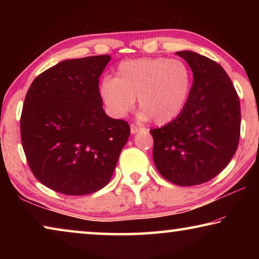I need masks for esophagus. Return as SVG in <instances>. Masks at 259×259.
Listing matches in <instances>:
<instances>
[{
  "label": "esophagus",
  "mask_w": 259,
  "mask_h": 259,
  "mask_svg": "<svg viewBox=\"0 0 259 259\" xmlns=\"http://www.w3.org/2000/svg\"><path fill=\"white\" fill-rule=\"evenodd\" d=\"M142 130H144V128H142V126H138V125H135V124H131L130 125V131H131V134H138L139 131H142Z\"/></svg>",
  "instance_id": "34e87169"
}]
</instances>
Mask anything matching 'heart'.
I'll list each match as a JSON object with an SVG mask.
<instances>
[{"mask_svg": "<svg viewBox=\"0 0 259 259\" xmlns=\"http://www.w3.org/2000/svg\"><path fill=\"white\" fill-rule=\"evenodd\" d=\"M191 87V69L183 60L140 58L120 63L115 77H105L100 82L99 95L109 115L115 119L128 115L137 98L140 119L165 124L182 113Z\"/></svg>", "mask_w": 259, "mask_h": 259, "instance_id": "heart-1", "label": "heart"}]
</instances>
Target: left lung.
I'll use <instances>...</instances> for the list:
<instances>
[{"label": "left lung", "mask_w": 259, "mask_h": 259, "mask_svg": "<svg viewBox=\"0 0 259 259\" xmlns=\"http://www.w3.org/2000/svg\"><path fill=\"white\" fill-rule=\"evenodd\" d=\"M176 54L190 65L193 84L176 119L150 130L153 159L166 181L193 186L216 177L234 156L240 139V100L216 61L193 51Z\"/></svg>", "instance_id": "1"}]
</instances>
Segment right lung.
Returning a JSON list of instances; mask_svg holds the SVG:
<instances>
[{"instance_id":"add662e5","label":"right lung","mask_w":259,"mask_h":259,"mask_svg":"<svg viewBox=\"0 0 259 259\" xmlns=\"http://www.w3.org/2000/svg\"><path fill=\"white\" fill-rule=\"evenodd\" d=\"M111 57L60 61L26 95L21 144L36 179L61 194L85 195L106 186L128 142V122L106 115L99 77Z\"/></svg>"}]
</instances>
